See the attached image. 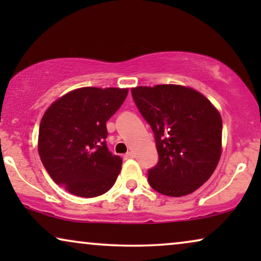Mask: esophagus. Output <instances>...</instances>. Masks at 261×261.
I'll use <instances>...</instances> for the list:
<instances>
[{
    "instance_id": "34e87169",
    "label": "esophagus",
    "mask_w": 261,
    "mask_h": 261,
    "mask_svg": "<svg viewBox=\"0 0 261 261\" xmlns=\"http://www.w3.org/2000/svg\"><path fill=\"white\" fill-rule=\"evenodd\" d=\"M133 156H134L133 153L128 152V153H126V154L123 155V158H124V159H132V158H133Z\"/></svg>"
}]
</instances>
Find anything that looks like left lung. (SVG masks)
<instances>
[{
	"instance_id": "left-lung-1",
	"label": "left lung",
	"mask_w": 261,
	"mask_h": 261,
	"mask_svg": "<svg viewBox=\"0 0 261 261\" xmlns=\"http://www.w3.org/2000/svg\"><path fill=\"white\" fill-rule=\"evenodd\" d=\"M132 96L151 126L159 160L148 183L159 194L180 197L205 183L221 156L222 119L208 98L174 84L137 87Z\"/></svg>"
}]
</instances>
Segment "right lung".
I'll return each instance as SVG.
<instances>
[{
  "label": "right lung",
  "mask_w": 261,
  "mask_h": 261,
  "mask_svg": "<svg viewBox=\"0 0 261 261\" xmlns=\"http://www.w3.org/2000/svg\"><path fill=\"white\" fill-rule=\"evenodd\" d=\"M128 89L81 88L52 103L39 128V155L57 184L80 197H96L115 183L122 159L110 153L106 122Z\"/></svg>",
  "instance_id": "right-lung-1"
}]
</instances>
